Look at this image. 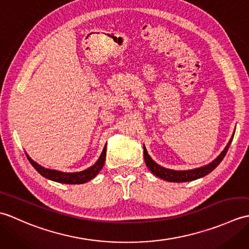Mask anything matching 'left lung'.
<instances>
[{
  "instance_id": "left-lung-1",
  "label": "left lung",
  "mask_w": 249,
  "mask_h": 249,
  "mask_svg": "<svg viewBox=\"0 0 249 249\" xmlns=\"http://www.w3.org/2000/svg\"><path fill=\"white\" fill-rule=\"evenodd\" d=\"M233 139V136L230 139L229 143L227 144L225 147V150L220 153V155L216 158L215 160H213L209 165H206L204 167L197 168V169H193V170H185V171H177V170H171V169H167L163 168L152 160L150 155L147 154L146 149L143 145V154H144V160H145V165L147 168L150 169L151 172L154 174V176L160 178L165 181L168 182H177V183H181V182H189V181H194V179H197L200 178L205 177L206 174H209L210 172H212L214 169L217 167L220 161L224 160V157L226 156L227 152H228L229 146L231 144V141Z\"/></svg>"
}]
</instances>
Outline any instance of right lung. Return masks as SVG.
<instances>
[{
	"mask_svg": "<svg viewBox=\"0 0 249 249\" xmlns=\"http://www.w3.org/2000/svg\"><path fill=\"white\" fill-rule=\"evenodd\" d=\"M25 155L28 157L29 161L32 163V166L36 169V171L39 174H41L43 177H45L46 178H49L51 181H54L57 183L83 184L89 181V179L94 178L97 176L98 172L102 170V168L105 163V160H106V146L104 147L102 155H100V157L98 158V160L95 162V165L89 167L84 171L73 172V173H65V172H61L56 170H50V169H46L44 167L39 166L38 163H36L28 154H26V153Z\"/></svg>",
	"mask_w": 249,
	"mask_h": 249,
	"instance_id": "obj_1",
	"label": "right lung"
}]
</instances>
